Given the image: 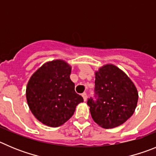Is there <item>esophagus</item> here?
<instances>
[{
  "label": "esophagus",
  "instance_id": "34e87169",
  "mask_svg": "<svg viewBox=\"0 0 156 156\" xmlns=\"http://www.w3.org/2000/svg\"><path fill=\"white\" fill-rule=\"evenodd\" d=\"M81 95H82V97H83L84 101H86L87 100V94H86V92H84V93H82V94H81Z\"/></svg>",
  "mask_w": 156,
  "mask_h": 156
}]
</instances>
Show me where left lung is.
Segmentation results:
<instances>
[{
    "mask_svg": "<svg viewBox=\"0 0 156 156\" xmlns=\"http://www.w3.org/2000/svg\"><path fill=\"white\" fill-rule=\"evenodd\" d=\"M94 97L87 104L94 121L103 128L123 123L134 113L138 94L134 83L116 66L106 64L95 72Z\"/></svg>",
    "mask_w": 156,
    "mask_h": 156,
    "instance_id": "1",
    "label": "left lung"
}]
</instances>
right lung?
Returning a JSON list of instances; mask_svg holds the SVG:
<instances>
[{"label": "right lung", "instance_id": "right-lung-1", "mask_svg": "<svg viewBox=\"0 0 156 156\" xmlns=\"http://www.w3.org/2000/svg\"><path fill=\"white\" fill-rule=\"evenodd\" d=\"M71 67L56 60L46 63L32 75L26 88L31 112L43 124L57 127L68 121L83 98L70 79Z\"/></svg>", "mask_w": 156, "mask_h": 156}]
</instances>
